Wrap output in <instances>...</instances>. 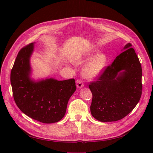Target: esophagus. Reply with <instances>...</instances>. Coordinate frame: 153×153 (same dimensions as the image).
I'll return each mask as SVG.
<instances>
[{
  "mask_svg": "<svg viewBox=\"0 0 153 153\" xmlns=\"http://www.w3.org/2000/svg\"><path fill=\"white\" fill-rule=\"evenodd\" d=\"M84 86V84L81 80H76V87L78 89H80V88H82Z\"/></svg>",
  "mask_w": 153,
  "mask_h": 153,
  "instance_id": "obj_1",
  "label": "esophagus"
}]
</instances>
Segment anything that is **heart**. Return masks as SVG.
Here are the masks:
<instances>
[{
  "label": "heart",
  "mask_w": 153,
  "mask_h": 153,
  "mask_svg": "<svg viewBox=\"0 0 153 153\" xmlns=\"http://www.w3.org/2000/svg\"><path fill=\"white\" fill-rule=\"evenodd\" d=\"M93 55L94 52L92 50L86 52L73 59V62L78 64L84 63ZM107 57L105 54L101 53L96 55L84 65L82 69L83 75L88 79H94L98 77L105 67Z\"/></svg>",
  "instance_id": "obj_1"
}]
</instances>
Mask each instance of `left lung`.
<instances>
[{"label": "left lung", "instance_id": "obj_1", "mask_svg": "<svg viewBox=\"0 0 153 153\" xmlns=\"http://www.w3.org/2000/svg\"><path fill=\"white\" fill-rule=\"evenodd\" d=\"M131 44L124 46L111 65L91 82L90 106L92 116L101 122L117 121L135 107L142 95V67Z\"/></svg>", "mask_w": 153, "mask_h": 153}]
</instances>
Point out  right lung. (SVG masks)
Here are the masks:
<instances>
[{
  "label": "right lung",
  "instance_id": "1",
  "mask_svg": "<svg viewBox=\"0 0 153 153\" xmlns=\"http://www.w3.org/2000/svg\"><path fill=\"white\" fill-rule=\"evenodd\" d=\"M35 43L20 50L11 72L15 103L27 116L43 123H57L66 114L70 97L76 91L74 78L57 80L52 78L36 81L30 78V59Z\"/></svg>",
  "mask_w": 153,
  "mask_h": 153
}]
</instances>
